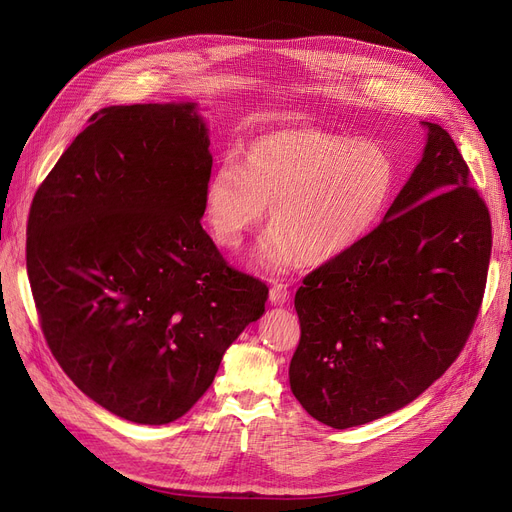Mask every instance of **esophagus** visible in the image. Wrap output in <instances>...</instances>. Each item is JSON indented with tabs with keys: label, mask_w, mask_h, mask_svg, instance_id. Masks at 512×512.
<instances>
[{
	"label": "esophagus",
	"mask_w": 512,
	"mask_h": 512,
	"mask_svg": "<svg viewBox=\"0 0 512 512\" xmlns=\"http://www.w3.org/2000/svg\"><path fill=\"white\" fill-rule=\"evenodd\" d=\"M288 297H290V290H288L286 284L276 282L270 288V301H272V305H284L288 301Z\"/></svg>",
	"instance_id": "obj_1"
}]
</instances>
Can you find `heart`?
<instances>
[{
	"instance_id": "obj_1",
	"label": "heart",
	"mask_w": 512,
	"mask_h": 512,
	"mask_svg": "<svg viewBox=\"0 0 512 512\" xmlns=\"http://www.w3.org/2000/svg\"><path fill=\"white\" fill-rule=\"evenodd\" d=\"M396 168L373 141L299 128L263 134L224 157L205 184V218L220 245L238 249L270 205V234L257 255L284 272L303 259L326 263L378 226L392 199Z\"/></svg>"
}]
</instances>
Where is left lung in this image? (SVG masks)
Returning a JSON list of instances; mask_svg holds the SVG:
<instances>
[{
	"label": "left lung",
	"mask_w": 512,
	"mask_h": 512,
	"mask_svg": "<svg viewBox=\"0 0 512 512\" xmlns=\"http://www.w3.org/2000/svg\"><path fill=\"white\" fill-rule=\"evenodd\" d=\"M423 157L384 222L305 276L290 390L334 429L390 415L461 355L492 253L490 211L450 134L432 122Z\"/></svg>",
	"instance_id": "left-lung-1"
}]
</instances>
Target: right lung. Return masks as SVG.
Returning a JSON list of instances; mask_svg holds the SVG:
<instances>
[{
	"instance_id": "obj_1",
	"label": "right lung",
	"mask_w": 512,
	"mask_h": 512,
	"mask_svg": "<svg viewBox=\"0 0 512 512\" xmlns=\"http://www.w3.org/2000/svg\"><path fill=\"white\" fill-rule=\"evenodd\" d=\"M37 188L26 272L68 378L143 425L176 421L265 311V282L201 226L213 159L195 103L114 105Z\"/></svg>"
}]
</instances>
